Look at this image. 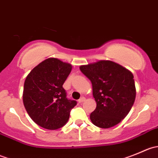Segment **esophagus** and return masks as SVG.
Returning <instances> with one entry per match:
<instances>
[{
    "label": "esophagus",
    "mask_w": 158,
    "mask_h": 158,
    "mask_svg": "<svg viewBox=\"0 0 158 158\" xmlns=\"http://www.w3.org/2000/svg\"><path fill=\"white\" fill-rule=\"evenodd\" d=\"M85 97L82 96V97H81L80 98H79V100H78V102H79V103H82V102H83L84 101H85Z\"/></svg>",
    "instance_id": "34e87169"
}]
</instances>
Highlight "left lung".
Returning a JSON list of instances; mask_svg holds the SVG:
<instances>
[{
  "mask_svg": "<svg viewBox=\"0 0 158 158\" xmlns=\"http://www.w3.org/2000/svg\"><path fill=\"white\" fill-rule=\"evenodd\" d=\"M80 70L91 81L96 108L91 113L92 123L102 128L114 126L123 120L136 96L134 76L119 64L102 60Z\"/></svg>",
  "mask_w": 158,
  "mask_h": 158,
  "instance_id": "1",
  "label": "left lung"
}]
</instances>
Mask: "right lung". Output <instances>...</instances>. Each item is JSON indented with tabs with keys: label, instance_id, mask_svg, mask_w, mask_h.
Listing matches in <instances>:
<instances>
[{
	"label": "right lung",
	"instance_id": "add662e5",
	"mask_svg": "<svg viewBox=\"0 0 158 158\" xmlns=\"http://www.w3.org/2000/svg\"><path fill=\"white\" fill-rule=\"evenodd\" d=\"M72 70L69 63L49 58L33 68L27 76L23 102L32 120L44 128L64 126L77 102L69 99L63 85Z\"/></svg>",
	"mask_w": 158,
	"mask_h": 158
}]
</instances>
